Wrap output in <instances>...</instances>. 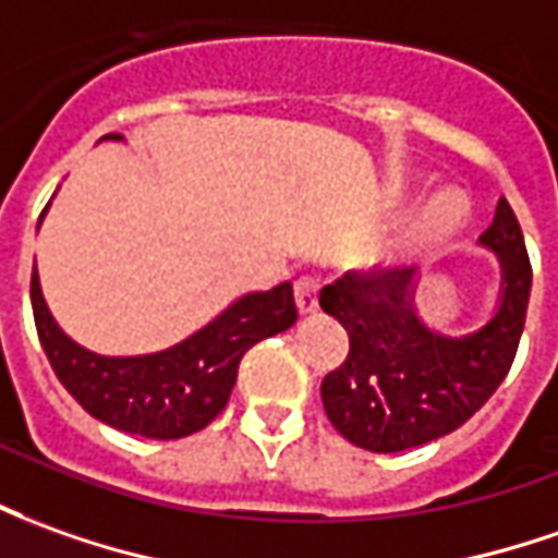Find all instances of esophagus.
I'll use <instances>...</instances> for the list:
<instances>
[{"label":"esophagus","instance_id":"1","mask_svg":"<svg viewBox=\"0 0 558 558\" xmlns=\"http://www.w3.org/2000/svg\"><path fill=\"white\" fill-rule=\"evenodd\" d=\"M294 301H298V310L301 316H313L318 310V279L316 276H301L294 282Z\"/></svg>","mask_w":558,"mask_h":558}]
</instances>
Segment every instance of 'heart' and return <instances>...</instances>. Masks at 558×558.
I'll return each mask as SVG.
<instances>
[{"mask_svg":"<svg viewBox=\"0 0 558 558\" xmlns=\"http://www.w3.org/2000/svg\"><path fill=\"white\" fill-rule=\"evenodd\" d=\"M468 218V199L459 191H440L437 197L428 199V206L418 213L413 228L407 233L410 245H428V242L447 240L462 228Z\"/></svg>","mask_w":558,"mask_h":558,"instance_id":"b5f03b06","label":"heart"}]
</instances>
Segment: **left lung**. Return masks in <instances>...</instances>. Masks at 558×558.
<instances>
[{"instance_id":"1","label":"left lung","mask_w":558,"mask_h":558,"mask_svg":"<svg viewBox=\"0 0 558 558\" xmlns=\"http://www.w3.org/2000/svg\"><path fill=\"white\" fill-rule=\"evenodd\" d=\"M501 264L498 306L464 337L432 330L416 313L413 270L345 272L318 303L349 333V355L322 379L330 425L371 452H403L462 428L505 383L532 294V264L505 197L480 236Z\"/></svg>"}]
</instances>
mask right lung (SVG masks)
<instances>
[{"label":"right lung","mask_w":558,"mask_h":558,"mask_svg":"<svg viewBox=\"0 0 558 558\" xmlns=\"http://www.w3.org/2000/svg\"><path fill=\"white\" fill-rule=\"evenodd\" d=\"M102 140L124 136L109 133ZM29 298L41 349L69 395L99 422L151 440H175L206 428L228 407L242 355L298 322L294 288L282 282L242 294L206 328L163 352L114 359L96 355L63 333L45 303L36 267Z\"/></svg>","instance_id":"right-lung-1"}]
</instances>
